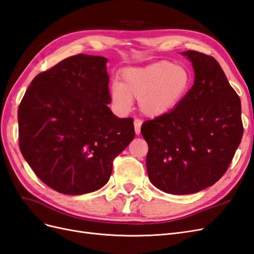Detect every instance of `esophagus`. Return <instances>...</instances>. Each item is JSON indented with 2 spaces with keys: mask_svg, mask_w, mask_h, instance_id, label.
<instances>
[{
  "mask_svg": "<svg viewBox=\"0 0 254 254\" xmlns=\"http://www.w3.org/2000/svg\"><path fill=\"white\" fill-rule=\"evenodd\" d=\"M141 120L140 119H135L134 120V127H135V133L136 135L140 134V129H141Z\"/></svg>",
  "mask_w": 254,
  "mask_h": 254,
  "instance_id": "obj_1",
  "label": "esophagus"
}]
</instances>
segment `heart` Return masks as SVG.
I'll use <instances>...</instances> for the list:
<instances>
[{
    "instance_id": "b5f03b06",
    "label": "heart",
    "mask_w": 254,
    "mask_h": 254,
    "mask_svg": "<svg viewBox=\"0 0 254 254\" xmlns=\"http://www.w3.org/2000/svg\"><path fill=\"white\" fill-rule=\"evenodd\" d=\"M122 78L124 83L112 85V99L116 109L122 114L129 112L135 98L141 112L149 117H158L173 110L191 85L188 68L165 60L127 68Z\"/></svg>"
}]
</instances>
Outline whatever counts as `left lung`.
<instances>
[{
    "mask_svg": "<svg viewBox=\"0 0 254 254\" xmlns=\"http://www.w3.org/2000/svg\"><path fill=\"white\" fill-rule=\"evenodd\" d=\"M194 84L169 113L145 121L146 171L157 189L176 195L213 186L228 170L243 137L239 95L213 57L195 51Z\"/></svg>",
    "mask_w": 254,
    "mask_h": 254,
    "instance_id": "8db88e82",
    "label": "left lung"
}]
</instances>
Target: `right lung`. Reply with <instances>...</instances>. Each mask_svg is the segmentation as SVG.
<instances>
[{"instance_id": "1", "label": "right lung", "mask_w": 254, "mask_h": 254, "mask_svg": "<svg viewBox=\"0 0 254 254\" xmlns=\"http://www.w3.org/2000/svg\"><path fill=\"white\" fill-rule=\"evenodd\" d=\"M108 59L79 54L37 75L18 110L19 145L36 175L55 191L99 190L113 161L135 137L132 118L111 103Z\"/></svg>"}]
</instances>
